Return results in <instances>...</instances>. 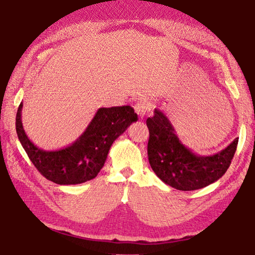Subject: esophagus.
I'll use <instances>...</instances> for the list:
<instances>
[{"mask_svg": "<svg viewBox=\"0 0 255 255\" xmlns=\"http://www.w3.org/2000/svg\"><path fill=\"white\" fill-rule=\"evenodd\" d=\"M149 110H150L149 104H147L146 102H143V101H140V102H138L137 104L134 105L135 113H137L140 116V118H143Z\"/></svg>", "mask_w": 255, "mask_h": 255, "instance_id": "1", "label": "esophagus"}]
</instances>
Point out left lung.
<instances>
[{
	"label": "left lung",
	"instance_id": "left-lung-1",
	"mask_svg": "<svg viewBox=\"0 0 255 255\" xmlns=\"http://www.w3.org/2000/svg\"><path fill=\"white\" fill-rule=\"evenodd\" d=\"M150 138L147 156L153 171L164 183L177 190L192 191L217 181L226 173L238 144L236 138L221 152L199 155L182 143L171 123L155 109L146 120Z\"/></svg>",
	"mask_w": 255,
	"mask_h": 255
}]
</instances>
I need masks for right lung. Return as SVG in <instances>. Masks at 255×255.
Masks as SVG:
<instances>
[{"mask_svg":"<svg viewBox=\"0 0 255 255\" xmlns=\"http://www.w3.org/2000/svg\"><path fill=\"white\" fill-rule=\"evenodd\" d=\"M22 105L21 102L16 114V132L20 143L40 173L58 185H78L96 178L113 142L138 121V115L129 105L100 108L72 144L46 151L35 145L25 132Z\"/></svg>","mask_w":255,"mask_h":255,"instance_id":"1","label":"right lung"}]
</instances>
